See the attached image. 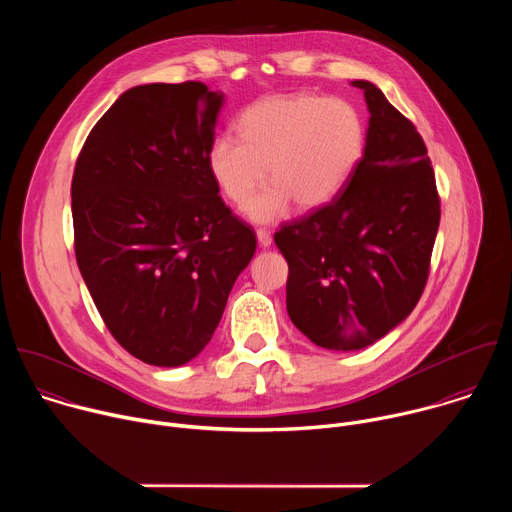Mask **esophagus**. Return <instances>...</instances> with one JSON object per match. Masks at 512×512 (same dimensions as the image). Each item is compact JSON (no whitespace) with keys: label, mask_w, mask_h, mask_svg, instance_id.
<instances>
[{"label":"esophagus","mask_w":512,"mask_h":512,"mask_svg":"<svg viewBox=\"0 0 512 512\" xmlns=\"http://www.w3.org/2000/svg\"><path fill=\"white\" fill-rule=\"evenodd\" d=\"M257 241H259V247H263V249H267V247H271V233L269 231H265V229H259L257 231Z\"/></svg>","instance_id":"34e87169"}]
</instances>
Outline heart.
Listing matches in <instances>:
<instances>
[{
	"label": "heart",
	"instance_id": "b5f03b06",
	"mask_svg": "<svg viewBox=\"0 0 512 512\" xmlns=\"http://www.w3.org/2000/svg\"><path fill=\"white\" fill-rule=\"evenodd\" d=\"M241 139L216 135L206 154L208 170L237 204L268 172L272 184L245 206L255 223H273L289 204L314 210L328 204L362 160L367 129L344 99L310 93L269 95L239 115Z\"/></svg>",
	"mask_w": 512,
	"mask_h": 512
}]
</instances>
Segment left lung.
Masks as SVG:
<instances>
[{"mask_svg": "<svg viewBox=\"0 0 512 512\" xmlns=\"http://www.w3.org/2000/svg\"><path fill=\"white\" fill-rule=\"evenodd\" d=\"M352 87L371 113L360 164L330 204L273 237L289 265L291 322L316 346L342 352L375 344L413 312L440 227L421 135L377 85Z\"/></svg>", "mask_w": 512, "mask_h": 512, "instance_id": "1", "label": "left lung"}]
</instances>
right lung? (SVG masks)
Returning a JSON list of instances; mask_svg holds the SVG:
<instances>
[{
  "instance_id": "right-lung-1",
  "label": "right lung",
  "mask_w": 512,
  "mask_h": 512,
  "mask_svg": "<svg viewBox=\"0 0 512 512\" xmlns=\"http://www.w3.org/2000/svg\"><path fill=\"white\" fill-rule=\"evenodd\" d=\"M221 91H125L89 133L72 176L75 253L89 294L135 358L180 367L223 318L257 239L218 196L206 154Z\"/></svg>"
}]
</instances>
